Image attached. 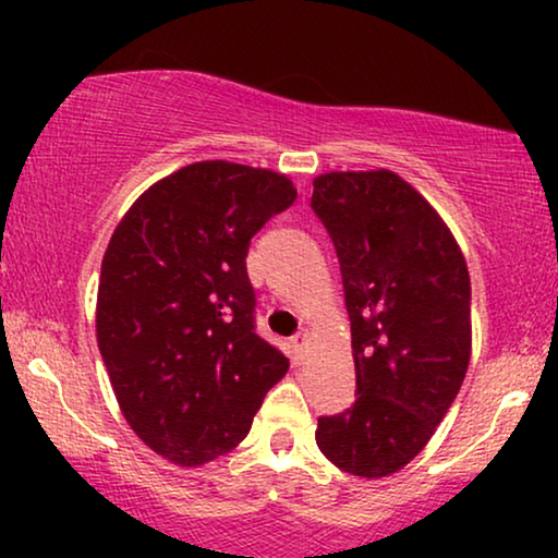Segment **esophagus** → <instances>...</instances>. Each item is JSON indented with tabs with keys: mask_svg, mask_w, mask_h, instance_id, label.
Wrapping results in <instances>:
<instances>
[{
	"mask_svg": "<svg viewBox=\"0 0 558 558\" xmlns=\"http://www.w3.org/2000/svg\"><path fill=\"white\" fill-rule=\"evenodd\" d=\"M292 342H294L296 353L302 355V353H307V345L312 342V335H310V332H300V335H294Z\"/></svg>",
	"mask_w": 558,
	"mask_h": 558,
	"instance_id": "esophagus-1",
	"label": "esophagus"
}]
</instances>
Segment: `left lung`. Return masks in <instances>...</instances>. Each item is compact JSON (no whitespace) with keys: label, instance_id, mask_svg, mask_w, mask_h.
Masks as SVG:
<instances>
[{"label":"left lung","instance_id":"1","mask_svg":"<svg viewBox=\"0 0 558 558\" xmlns=\"http://www.w3.org/2000/svg\"><path fill=\"white\" fill-rule=\"evenodd\" d=\"M312 208L340 258L357 399L317 422L335 468L378 480L407 468L460 393L472 353L470 271L434 205L391 170L325 172Z\"/></svg>","mask_w":558,"mask_h":558}]
</instances>
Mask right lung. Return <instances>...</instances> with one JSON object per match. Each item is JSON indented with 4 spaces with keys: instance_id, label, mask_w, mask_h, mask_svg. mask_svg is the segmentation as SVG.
<instances>
[{
    "instance_id": "obj_1",
    "label": "right lung",
    "mask_w": 558,
    "mask_h": 558,
    "mask_svg": "<svg viewBox=\"0 0 558 558\" xmlns=\"http://www.w3.org/2000/svg\"><path fill=\"white\" fill-rule=\"evenodd\" d=\"M287 174L205 159L157 180L113 228L96 340L151 452L201 468L246 437L289 361L254 332L248 241L294 203Z\"/></svg>"
}]
</instances>
